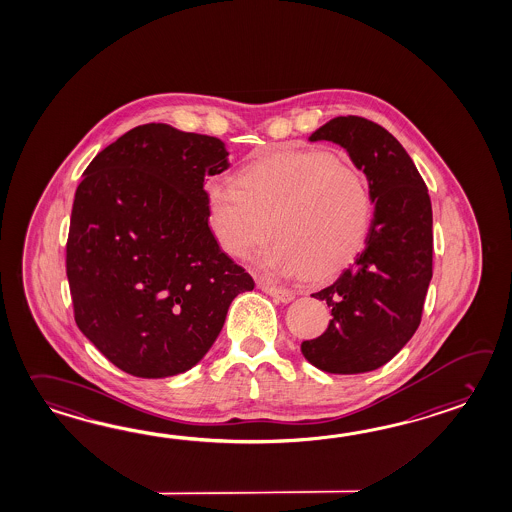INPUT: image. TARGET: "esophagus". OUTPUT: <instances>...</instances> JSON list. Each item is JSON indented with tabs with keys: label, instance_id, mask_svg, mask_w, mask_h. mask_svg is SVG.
<instances>
[{
	"label": "esophagus",
	"instance_id": "obj_1",
	"mask_svg": "<svg viewBox=\"0 0 512 512\" xmlns=\"http://www.w3.org/2000/svg\"><path fill=\"white\" fill-rule=\"evenodd\" d=\"M259 288H261L262 292H266L268 296H272L275 301H279V303H290L294 299V292L292 290H286V288L266 283V281H261Z\"/></svg>",
	"mask_w": 512,
	"mask_h": 512
}]
</instances>
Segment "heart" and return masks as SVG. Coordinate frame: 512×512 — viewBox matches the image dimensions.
<instances>
[{"instance_id": "b5f03b06", "label": "heart", "mask_w": 512, "mask_h": 512, "mask_svg": "<svg viewBox=\"0 0 512 512\" xmlns=\"http://www.w3.org/2000/svg\"><path fill=\"white\" fill-rule=\"evenodd\" d=\"M235 187L205 189V220L231 259H250L270 237L259 266L272 275L308 268L336 272L362 248L373 200L362 172L329 152L273 150L244 165Z\"/></svg>"}]
</instances>
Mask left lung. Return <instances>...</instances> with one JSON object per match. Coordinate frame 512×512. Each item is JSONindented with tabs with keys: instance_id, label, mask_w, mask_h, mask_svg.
Instances as JSON below:
<instances>
[{
	"instance_id": "obj_1",
	"label": "left lung",
	"mask_w": 512,
	"mask_h": 512,
	"mask_svg": "<svg viewBox=\"0 0 512 512\" xmlns=\"http://www.w3.org/2000/svg\"><path fill=\"white\" fill-rule=\"evenodd\" d=\"M345 148L364 171L375 215L364 250L312 297L330 307L329 327L301 343L325 373L358 375L387 364L421 323L432 281L430 194L413 159L386 128L364 117H334L308 137Z\"/></svg>"
}]
</instances>
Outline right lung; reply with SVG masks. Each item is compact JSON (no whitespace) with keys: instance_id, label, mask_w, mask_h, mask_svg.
Listing matches in <instances>:
<instances>
[{"instance_id":"obj_1","label":"right lung","mask_w":512,"mask_h":512,"mask_svg":"<svg viewBox=\"0 0 512 512\" xmlns=\"http://www.w3.org/2000/svg\"><path fill=\"white\" fill-rule=\"evenodd\" d=\"M220 139L165 123L101 150L79 183L66 272L80 332L121 371L180 375L215 343L250 273L216 246L207 176L229 167Z\"/></svg>"}]
</instances>
